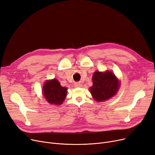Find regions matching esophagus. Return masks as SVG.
Listing matches in <instances>:
<instances>
[{"instance_id":"obj_1","label":"esophagus","mask_w":155,"mask_h":155,"mask_svg":"<svg viewBox=\"0 0 155 155\" xmlns=\"http://www.w3.org/2000/svg\"><path fill=\"white\" fill-rule=\"evenodd\" d=\"M74 86H75V87H81V84H80V82H76V83H75V84H74Z\"/></svg>"}]
</instances>
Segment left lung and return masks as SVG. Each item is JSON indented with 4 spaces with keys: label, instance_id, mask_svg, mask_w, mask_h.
<instances>
[{
    "label": "left lung",
    "instance_id": "left-lung-1",
    "mask_svg": "<svg viewBox=\"0 0 155 155\" xmlns=\"http://www.w3.org/2000/svg\"><path fill=\"white\" fill-rule=\"evenodd\" d=\"M93 85L90 92L96 101H104L114 96L118 92L120 82L111 71H96L92 76Z\"/></svg>",
    "mask_w": 155,
    "mask_h": 155
}]
</instances>
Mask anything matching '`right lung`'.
Here are the masks:
<instances>
[{"instance_id":"1","label":"right lung","mask_w":155,"mask_h":155,"mask_svg":"<svg viewBox=\"0 0 155 155\" xmlns=\"http://www.w3.org/2000/svg\"><path fill=\"white\" fill-rule=\"evenodd\" d=\"M42 93L49 103L60 105L66 97L67 88L62 87L58 80L54 78L45 82L42 87Z\"/></svg>"}]
</instances>
